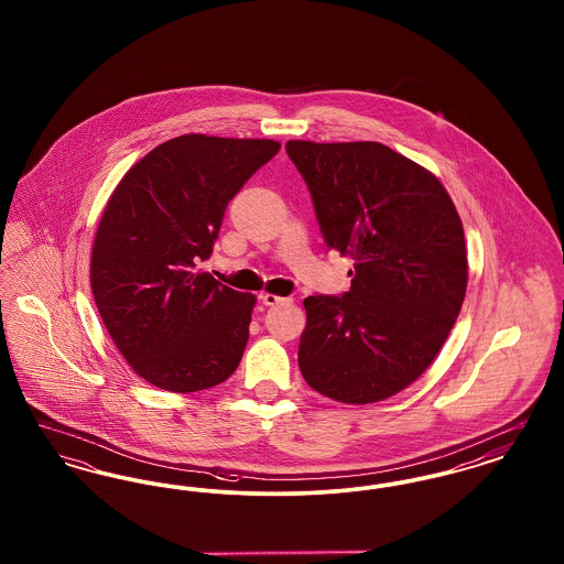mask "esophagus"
<instances>
[{
  "instance_id": "obj_1",
  "label": "esophagus",
  "mask_w": 564,
  "mask_h": 564,
  "mask_svg": "<svg viewBox=\"0 0 564 564\" xmlns=\"http://www.w3.org/2000/svg\"><path fill=\"white\" fill-rule=\"evenodd\" d=\"M260 300H262L267 306H274V304H281V302H285V297H279V295L274 294H262L260 295Z\"/></svg>"
}]
</instances>
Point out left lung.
<instances>
[{"instance_id": "left-lung-1", "label": "left lung", "mask_w": 564, "mask_h": 564, "mask_svg": "<svg viewBox=\"0 0 564 564\" xmlns=\"http://www.w3.org/2000/svg\"><path fill=\"white\" fill-rule=\"evenodd\" d=\"M323 239L355 260L350 290L308 295L297 366L325 398L375 403L423 375L467 290L455 203L425 166L376 141H288Z\"/></svg>"}]
</instances>
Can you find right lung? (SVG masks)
I'll return each mask as SVG.
<instances>
[{
  "mask_svg": "<svg viewBox=\"0 0 564 564\" xmlns=\"http://www.w3.org/2000/svg\"><path fill=\"white\" fill-rule=\"evenodd\" d=\"M272 139L182 134L127 171L101 215L90 288L134 375L173 393L215 387L241 364L256 295L200 272L242 184Z\"/></svg>",
  "mask_w": 564,
  "mask_h": 564,
  "instance_id": "1",
  "label": "right lung"
}]
</instances>
